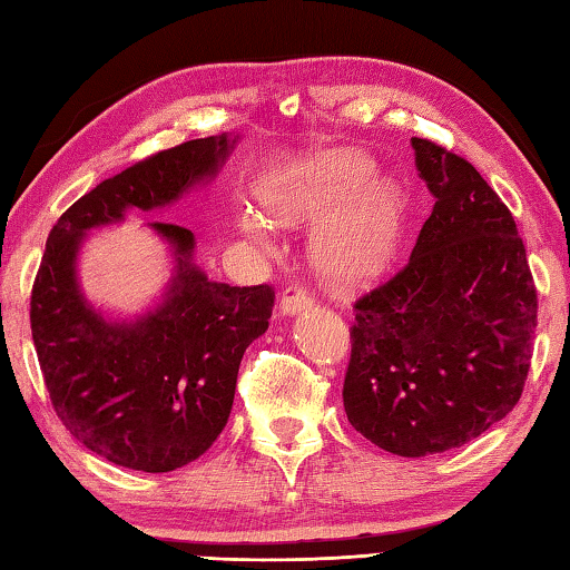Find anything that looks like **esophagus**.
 <instances>
[{
    "label": "esophagus",
    "mask_w": 570,
    "mask_h": 570,
    "mask_svg": "<svg viewBox=\"0 0 570 570\" xmlns=\"http://www.w3.org/2000/svg\"><path fill=\"white\" fill-rule=\"evenodd\" d=\"M312 304H314V296L309 288L302 284H294L284 292L282 302H278V309H282V314H286V317H294V314L312 309Z\"/></svg>",
    "instance_id": "1"
}]
</instances>
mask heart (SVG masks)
Wrapping results in <instances>:
<instances>
[{
    "label": "heart",
    "instance_id": "b5f03b06",
    "mask_svg": "<svg viewBox=\"0 0 570 570\" xmlns=\"http://www.w3.org/2000/svg\"><path fill=\"white\" fill-rule=\"evenodd\" d=\"M370 171L373 161L363 151L334 149L276 171L258 187L268 218L282 225L327 213L314 238V256L324 276L337 284H360L383 271L401 238L409 197L399 183L370 177ZM238 225L261 246H268L264 215L243 210Z\"/></svg>",
    "mask_w": 570,
    "mask_h": 570
}]
</instances>
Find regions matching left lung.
I'll list each match as a JSON object with an SVG mask.
<instances>
[{
    "instance_id": "8db88e82",
    "label": "left lung",
    "mask_w": 570,
    "mask_h": 570,
    "mask_svg": "<svg viewBox=\"0 0 570 570\" xmlns=\"http://www.w3.org/2000/svg\"><path fill=\"white\" fill-rule=\"evenodd\" d=\"M436 197L399 274L355 302L347 421L399 456L456 449L520 401L538 294L512 213L466 159L411 139Z\"/></svg>"
}]
</instances>
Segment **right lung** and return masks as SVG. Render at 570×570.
<instances>
[{"mask_svg": "<svg viewBox=\"0 0 570 570\" xmlns=\"http://www.w3.org/2000/svg\"><path fill=\"white\" fill-rule=\"evenodd\" d=\"M236 137L193 139L104 179L52 225L32 284L30 322L52 409L94 454L137 472L203 456L228 423L243 352L268 330L274 288L230 286L193 264V230L147 223L175 256L161 302L106 320L78 284L86 233L124 213L159 210L218 175Z\"/></svg>", "mask_w": 570, "mask_h": 570, "instance_id": "right-lung-1", "label": "right lung"}]
</instances>
